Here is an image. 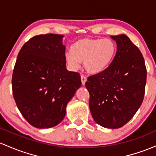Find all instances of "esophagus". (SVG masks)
<instances>
[{"instance_id":"34e87169","label":"esophagus","mask_w":156,"mask_h":156,"mask_svg":"<svg viewBox=\"0 0 156 156\" xmlns=\"http://www.w3.org/2000/svg\"><path fill=\"white\" fill-rule=\"evenodd\" d=\"M81 81H82V84H83V85H85V82L87 81L86 76H84V75H81Z\"/></svg>"}]
</instances>
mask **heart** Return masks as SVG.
<instances>
[{
	"label": "heart",
	"instance_id": "1",
	"mask_svg": "<svg viewBox=\"0 0 156 156\" xmlns=\"http://www.w3.org/2000/svg\"><path fill=\"white\" fill-rule=\"evenodd\" d=\"M116 45L111 39L83 38L71 46V51L66 53V60L71 69H78L84 62L90 73L101 72L109 66L114 58Z\"/></svg>",
	"mask_w": 156,
	"mask_h": 156
}]
</instances>
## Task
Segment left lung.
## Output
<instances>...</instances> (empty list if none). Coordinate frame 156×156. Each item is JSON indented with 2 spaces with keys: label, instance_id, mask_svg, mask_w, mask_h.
<instances>
[{
  "label": "left lung",
  "instance_id": "left-lung-1",
  "mask_svg": "<svg viewBox=\"0 0 156 156\" xmlns=\"http://www.w3.org/2000/svg\"><path fill=\"white\" fill-rule=\"evenodd\" d=\"M116 41L114 58L105 70L87 78L89 107L94 121L107 128L122 127L137 112L144 99L147 80L144 59L127 36Z\"/></svg>",
  "mask_w": 156,
  "mask_h": 156
}]
</instances>
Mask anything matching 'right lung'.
<instances>
[{
  "instance_id": "right-lung-1",
  "label": "right lung",
  "mask_w": 156,
  "mask_h": 156,
  "mask_svg": "<svg viewBox=\"0 0 156 156\" xmlns=\"http://www.w3.org/2000/svg\"><path fill=\"white\" fill-rule=\"evenodd\" d=\"M62 37L56 34L31 37L19 51L13 70L14 99L23 116L37 128L60 123L82 85L80 73L66 69Z\"/></svg>"
}]
</instances>
